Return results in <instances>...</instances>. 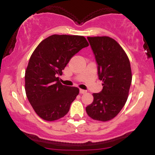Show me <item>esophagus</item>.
Instances as JSON below:
<instances>
[{"instance_id":"obj_1","label":"esophagus","mask_w":155,"mask_h":155,"mask_svg":"<svg viewBox=\"0 0 155 155\" xmlns=\"http://www.w3.org/2000/svg\"><path fill=\"white\" fill-rule=\"evenodd\" d=\"M86 92H87L86 90H81V89H80V90H79V93L80 94H84V93H86Z\"/></svg>"}]
</instances>
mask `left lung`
<instances>
[{"mask_svg":"<svg viewBox=\"0 0 155 155\" xmlns=\"http://www.w3.org/2000/svg\"><path fill=\"white\" fill-rule=\"evenodd\" d=\"M97 65L103 90L93 93L94 100L86 107L95 120L108 121L120 113L127 101L131 81L130 63L127 54L114 39L108 36L87 37Z\"/></svg>","mask_w":155,"mask_h":155,"instance_id":"left-lung-1","label":"left lung"}]
</instances>
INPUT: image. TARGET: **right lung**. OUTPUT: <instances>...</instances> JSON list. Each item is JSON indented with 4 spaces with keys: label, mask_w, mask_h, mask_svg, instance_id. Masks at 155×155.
I'll use <instances>...</instances> for the list:
<instances>
[{
    "label": "right lung",
    "mask_w": 155,
    "mask_h": 155,
    "mask_svg": "<svg viewBox=\"0 0 155 155\" xmlns=\"http://www.w3.org/2000/svg\"><path fill=\"white\" fill-rule=\"evenodd\" d=\"M89 46L84 36L52 35L35 48L27 67L26 95L35 113L47 121L65 116L79 92V88L63 85L62 71L76 53Z\"/></svg>",
    "instance_id": "obj_1"
}]
</instances>
